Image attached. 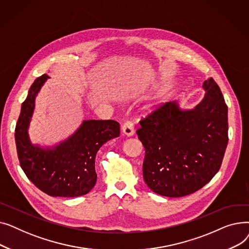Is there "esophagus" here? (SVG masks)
<instances>
[{"mask_svg":"<svg viewBox=\"0 0 249 249\" xmlns=\"http://www.w3.org/2000/svg\"><path fill=\"white\" fill-rule=\"evenodd\" d=\"M122 132L128 137L134 135V126H133V124L130 121H126L122 126Z\"/></svg>","mask_w":249,"mask_h":249,"instance_id":"1","label":"esophagus"}]
</instances>
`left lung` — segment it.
<instances>
[{
    "label": "left lung",
    "mask_w": 249,
    "mask_h": 249,
    "mask_svg": "<svg viewBox=\"0 0 249 249\" xmlns=\"http://www.w3.org/2000/svg\"><path fill=\"white\" fill-rule=\"evenodd\" d=\"M193 109L166 103L140 121L145 149L143 178L154 193L178 198L203 188L218 173L228 143V108L212 77Z\"/></svg>",
    "instance_id": "obj_1"
}]
</instances>
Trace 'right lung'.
<instances>
[{"label":"right lung","mask_w":249,"mask_h":249,"mask_svg":"<svg viewBox=\"0 0 249 249\" xmlns=\"http://www.w3.org/2000/svg\"><path fill=\"white\" fill-rule=\"evenodd\" d=\"M49 77L46 73L37 77L22 104L15 129L18 159L25 175L39 190L52 197H80L95 187L97 152L120 135V125L114 120H84L71 135L53 145L33 143L28 130L35 99Z\"/></svg>","instance_id":"add662e5"}]
</instances>
